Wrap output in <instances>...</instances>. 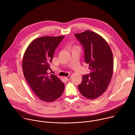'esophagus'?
<instances>
[{
    "mask_svg": "<svg viewBox=\"0 0 135 135\" xmlns=\"http://www.w3.org/2000/svg\"><path fill=\"white\" fill-rule=\"evenodd\" d=\"M70 79H71V77H70V76H68L66 77V78H65V80H66L67 81H69V80H70Z\"/></svg>",
    "mask_w": 135,
    "mask_h": 135,
    "instance_id": "obj_1",
    "label": "esophagus"
}]
</instances>
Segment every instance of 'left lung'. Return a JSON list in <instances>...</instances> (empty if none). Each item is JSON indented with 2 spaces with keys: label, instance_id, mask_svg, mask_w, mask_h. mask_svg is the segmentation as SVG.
Listing matches in <instances>:
<instances>
[{
  "label": "left lung",
  "instance_id": "left-lung-1",
  "mask_svg": "<svg viewBox=\"0 0 135 135\" xmlns=\"http://www.w3.org/2000/svg\"><path fill=\"white\" fill-rule=\"evenodd\" d=\"M84 51V60L91 72L82 77L78 85L81 93L86 98L94 99L107 89L113 71V56L104 38L90 30L75 33Z\"/></svg>",
  "mask_w": 135,
  "mask_h": 135
}]
</instances>
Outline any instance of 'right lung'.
I'll use <instances>...</instances> for the list:
<instances>
[{"label": "right lung", "mask_w": 135, "mask_h": 135, "mask_svg": "<svg viewBox=\"0 0 135 135\" xmlns=\"http://www.w3.org/2000/svg\"><path fill=\"white\" fill-rule=\"evenodd\" d=\"M65 36L37 38L28 46L22 61V69L28 84L39 98L51 102L62 95L65 84L54 75H48L55 50Z\"/></svg>", "instance_id": "right-lung-1"}]
</instances>
